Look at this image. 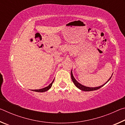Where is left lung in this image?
I'll list each match as a JSON object with an SVG mask.
<instances>
[{
	"label": "left lung",
	"instance_id": "8db88e82",
	"mask_svg": "<svg viewBox=\"0 0 125 125\" xmlns=\"http://www.w3.org/2000/svg\"><path fill=\"white\" fill-rule=\"evenodd\" d=\"M71 78H72V80L73 82L74 83V85L77 86V87L80 90H83V91H85V92H90V91H93V90H98L99 89H100V88L102 87V86H103L104 85H105V84H106L107 82H108L110 80L111 78L112 77V75H113V74H112L111 77L109 78V80H107V81L106 82V83L103 84V85H101V86H98V87H88V86H85L84 85H82L81 84H80L79 82H78L77 80H76V79L74 78V77H73V73H72V71H71Z\"/></svg>",
	"mask_w": 125,
	"mask_h": 125
}]
</instances>
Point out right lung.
<instances>
[{"label": "right lung", "instance_id": "add662e5", "mask_svg": "<svg viewBox=\"0 0 125 125\" xmlns=\"http://www.w3.org/2000/svg\"><path fill=\"white\" fill-rule=\"evenodd\" d=\"M54 79H53V80L52 83H51L49 85L47 86H46V87H45V88H42V89H40L32 90L33 91V92H41V93H42V92H46V91L48 90L51 88V86H52V84H53V82H54Z\"/></svg>", "mask_w": 125, "mask_h": 125}]
</instances>
